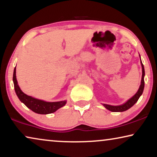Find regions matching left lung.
Wrapping results in <instances>:
<instances>
[{
    "label": "left lung",
    "mask_w": 157,
    "mask_h": 157,
    "mask_svg": "<svg viewBox=\"0 0 157 157\" xmlns=\"http://www.w3.org/2000/svg\"><path fill=\"white\" fill-rule=\"evenodd\" d=\"M141 67H142V77H141V85L140 86H139V89L138 90V91L136 93V94H135L133 97L131 98L130 99H128L126 103H124V104L119 105V106H111V105L104 104L103 105H104L105 108L107 109L109 111H113V112H122V111H125L126 110H128V109H130L131 107L133 106L135 104H136L139 97H140L141 94H142L144 89L145 71H144V65L141 61Z\"/></svg>",
    "instance_id": "1"
}]
</instances>
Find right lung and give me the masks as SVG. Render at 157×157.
I'll return each instance as SVG.
<instances>
[{"instance_id": "right-lung-1", "label": "right lung", "mask_w": 157, "mask_h": 157, "mask_svg": "<svg viewBox=\"0 0 157 157\" xmlns=\"http://www.w3.org/2000/svg\"><path fill=\"white\" fill-rule=\"evenodd\" d=\"M16 67L13 71V81L14 83V89L17 96L21 102H23L28 108L31 109L33 112L40 113V114H48L55 112L58 109L65 106L66 101H61L57 102H47L45 101L37 99V98L28 96L21 91L18 84L16 79Z\"/></svg>"}]
</instances>
